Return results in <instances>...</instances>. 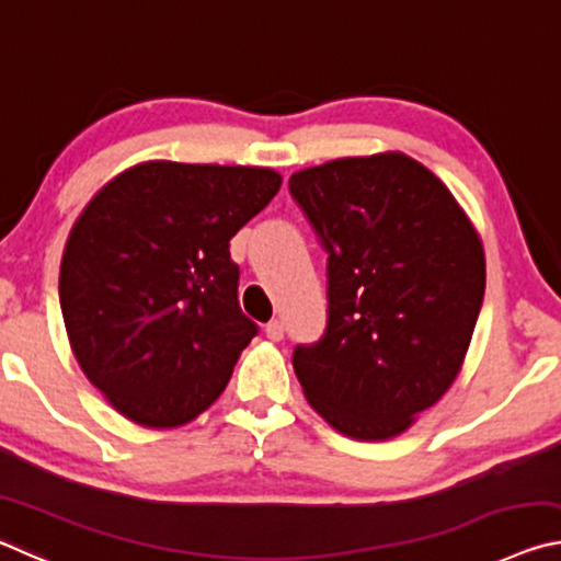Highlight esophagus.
Segmentation results:
<instances>
[{
	"label": "esophagus",
	"instance_id": "esophagus-1",
	"mask_svg": "<svg viewBox=\"0 0 561 561\" xmlns=\"http://www.w3.org/2000/svg\"><path fill=\"white\" fill-rule=\"evenodd\" d=\"M264 334H267V339H272V341H282L284 339V324L279 319H274V321H270L267 327H264Z\"/></svg>",
	"mask_w": 561,
	"mask_h": 561
}]
</instances>
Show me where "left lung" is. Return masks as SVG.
Wrapping results in <instances>:
<instances>
[{
  "label": "left lung",
  "mask_w": 561,
  "mask_h": 561,
  "mask_svg": "<svg viewBox=\"0 0 561 561\" xmlns=\"http://www.w3.org/2000/svg\"><path fill=\"white\" fill-rule=\"evenodd\" d=\"M289 193L327 260V329L294 348L311 408L356 440H388L440 401L485 297L468 215L403 153L299 170Z\"/></svg>",
  "instance_id": "8db88e82"
}]
</instances>
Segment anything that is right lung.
<instances>
[{
    "label": "right lung",
    "mask_w": 561,
    "mask_h": 561,
    "mask_svg": "<svg viewBox=\"0 0 561 561\" xmlns=\"http://www.w3.org/2000/svg\"><path fill=\"white\" fill-rule=\"evenodd\" d=\"M279 185L270 168L150 160L76 220L59 274L66 334L89 381L133 423L175 428L225 391L260 331L237 301L230 240Z\"/></svg>",
    "instance_id": "right-lung-1"
}]
</instances>
